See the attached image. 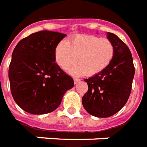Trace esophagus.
<instances>
[{
	"instance_id": "esophagus-1",
	"label": "esophagus",
	"mask_w": 147,
	"mask_h": 147,
	"mask_svg": "<svg viewBox=\"0 0 147 147\" xmlns=\"http://www.w3.org/2000/svg\"><path fill=\"white\" fill-rule=\"evenodd\" d=\"M79 82H80V79H77V78H74V82H75V84H77Z\"/></svg>"
}]
</instances>
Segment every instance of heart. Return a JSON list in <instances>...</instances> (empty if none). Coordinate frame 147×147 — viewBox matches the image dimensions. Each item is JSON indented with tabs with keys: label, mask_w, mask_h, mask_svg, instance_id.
<instances>
[{
	"label": "heart",
	"mask_w": 147,
	"mask_h": 147,
	"mask_svg": "<svg viewBox=\"0 0 147 147\" xmlns=\"http://www.w3.org/2000/svg\"><path fill=\"white\" fill-rule=\"evenodd\" d=\"M115 55V46L107 38L90 35H77L68 42L61 41L54 48L55 61L63 69L74 63L69 69L73 76H94L111 64Z\"/></svg>",
	"instance_id": "obj_1"
}]
</instances>
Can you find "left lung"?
Instances as JSON below:
<instances>
[{
    "label": "left lung",
    "instance_id": "obj_1",
    "mask_svg": "<svg viewBox=\"0 0 147 147\" xmlns=\"http://www.w3.org/2000/svg\"><path fill=\"white\" fill-rule=\"evenodd\" d=\"M107 39L115 46V55L107 68L89 79L88 91L82 99L86 111L98 118H108L119 111L128 101L135 75L131 51L114 33Z\"/></svg>",
    "mask_w": 147,
    "mask_h": 147
}]
</instances>
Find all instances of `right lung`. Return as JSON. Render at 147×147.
I'll list each match as a JSON object with an SVG mask.
<instances>
[{"label": "right lung", "mask_w": 147, "mask_h": 147, "mask_svg": "<svg viewBox=\"0 0 147 147\" xmlns=\"http://www.w3.org/2000/svg\"><path fill=\"white\" fill-rule=\"evenodd\" d=\"M66 34L43 30L21 40L13 51L8 77L13 98L32 115L52 112L74 86L73 79L60 68L54 48Z\"/></svg>", "instance_id": "right-lung-1"}]
</instances>
